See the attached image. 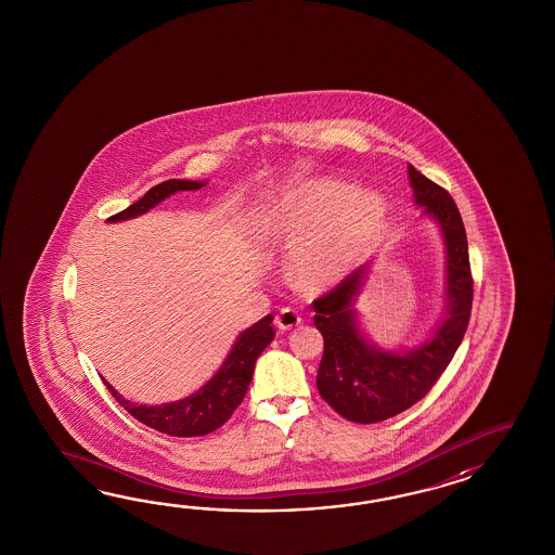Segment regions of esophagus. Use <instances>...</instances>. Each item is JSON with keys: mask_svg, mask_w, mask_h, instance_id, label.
<instances>
[{"mask_svg": "<svg viewBox=\"0 0 555 555\" xmlns=\"http://www.w3.org/2000/svg\"><path fill=\"white\" fill-rule=\"evenodd\" d=\"M275 323L282 331L294 330L301 323V315L292 307H283L282 311L275 315Z\"/></svg>", "mask_w": 555, "mask_h": 555, "instance_id": "1", "label": "esophagus"}]
</instances>
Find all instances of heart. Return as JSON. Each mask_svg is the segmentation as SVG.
<instances>
[{
    "label": "heart",
    "instance_id": "1",
    "mask_svg": "<svg viewBox=\"0 0 555 555\" xmlns=\"http://www.w3.org/2000/svg\"><path fill=\"white\" fill-rule=\"evenodd\" d=\"M383 216L385 202L373 190H349L335 178L307 184L282 212L283 234L295 244V278L311 287L343 280L365 251Z\"/></svg>",
    "mask_w": 555,
    "mask_h": 555
}]
</instances>
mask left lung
<instances>
[{
    "label": "left lung",
    "instance_id": "obj_1",
    "mask_svg": "<svg viewBox=\"0 0 555 555\" xmlns=\"http://www.w3.org/2000/svg\"><path fill=\"white\" fill-rule=\"evenodd\" d=\"M414 202L437 220L447 246V318L433 339L409 353L380 351L369 345L354 319L353 301L365 268L349 273L318 297L313 323L323 335L318 389L343 418L371 425L387 421L421 401L456 353L472 311L470 258L461 212L447 190L409 166Z\"/></svg>",
    "mask_w": 555,
    "mask_h": 555
}]
</instances>
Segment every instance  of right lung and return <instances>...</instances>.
I'll use <instances>...</instances> for the list:
<instances>
[{"mask_svg": "<svg viewBox=\"0 0 555 555\" xmlns=\"http://www.w3.org/2000/svg\"><path fill=\"white\" fill-rule=\"evenodd\" d=\"M204 184L192 180H166L149 190L141 201L130 204L127 210L111 216L106 222H122L134 216L149 212L158 202L165 201L170 194H177L182 190H198ZM273 315H266L258 323L244 331L237 337L236 345L228 354L224 365L218 369L204 387L190 395L186 399L177 402H168L160 406H146L137 402L127 401L113 389L106 380V389L117 399L118 404L132 414L142 425L151 426L158 433H165L170 437H204L210 435L216 428L224 425L225 421L244 401L249 380L254 375L256 359L261 351L273 341L275 331L272 327Z\"/></svg>", "mask_w": 555, "mask_h": 555, "instance_id": "add662e5", "label": "right lung"}]
</instances>
